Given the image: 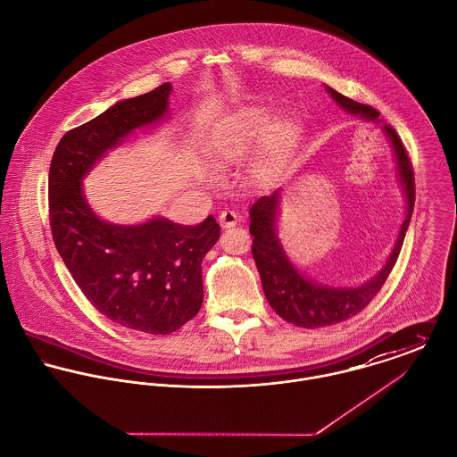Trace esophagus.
I'll use <instances>...</instances> for the list:
<instances>
[{
	"mask_svg": "<svg viewBox=\"0 0 457 457\" xmlns=\"http://www.w3.org/2000/svg\"><path fill=\"white\" fill-rule=\"evenodd\" d=\"M218 218H220L221 227H225V228H230V227H234V225L239 221V214H237L236 211H232V209L221 211Z\"/></svg>",
	"mask_w": 457,
	"mask_h": 457,
	"instance_id": "esophagus-1",
	"label": "esophagus"
}]
</instances>
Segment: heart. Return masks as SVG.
Masks as SVG:
<instances>
[{
	"label": "heart",
	"mask_w": 457,
	"mask_h": 457,
	"mask_svg": "<svg viewBox=\"0 0 457 457\" xmlns=\"http://www.w3.org/2000/svg\"><path fill=\"white\" fill-rule=\"evenodd\" d=\"M295 137V129L290 121L281 120L274 125L269 123V116L262 111H245L236 121L218 137L211 147L209 162L216 170H225L234 163H239L263 138L262 163L265 167L279 162L290 149Z\"/></svg>",
	"instance_id": "b5f03b06"
}]
</instances>
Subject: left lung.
<instances>
[{"label": "left lung", "mask_w": 457, "mask_h": 457, "mask_svg": "<svg viewBox=\"0 0 457 457\" xmlns=\"http://www.w3.org/2000/svg\"><path fill=\"white\" fill-rule=\"evenodd\" d=\"M330 96L345 111L361 116L370 121H378L380 112L368 104L355 102L332 87H327ZM384 130L391 138L392 147L397 158V169L401 185L406 195V218L403 221L397 243L392 250L391 257L384 269L366 285L359 288H332L317 285L306 279L299 270L287 259L285 252L279 246V241L274 232L278 192L270 196H261L250 211V234L253 236L252 253L261 272L262 287L267 303L270 308L287 322L297 327L315 328V327L334 326L357 313H361L380 292L384 283L391 274L392 267L399 257L406 228L413 212L415 204V176L410 156L403 145V140L392 129L384 125Z\"/></svg>", "instance_id": "8db88e82"}]
</instances>
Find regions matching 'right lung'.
<instances>
[{
  "label": "right lung",
  "mask_w": 457,
  "mask_h": 457,
  "mask_svg": "<svg viewBox=\"0 0 457 457\" xmlns=\"http://www.w3.org/2000/svg\"><path fill=\"white\" fill-rule=\"evenodd\" d=\"M170 89L165 82L66 131L49 170L51 232L73 281L109 320L147 334H170L198 313L202 259L216 245L220 225L211 214L198 225L165 218L111 225L95 216L80 179L125 135L160 120Z\"/></svg>",
  "instance_id": "add662e5"
}]
</instances>
